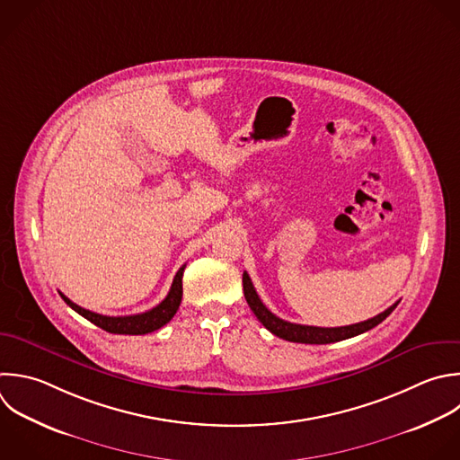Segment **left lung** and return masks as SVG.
I'll return each instance as SVG.
<instances>
[{"label": "left lung", "instance_id": "1", "mask_svg": "<svg viewBox=\"0 0 460 460\" xmlns=\"http://www.w3.org/2000/svg\"><path fill=\"white\" fill-rule=\"evenodd\" d=\"M243 289H244V298L250 305V309L253 311V314L259 318V322L275 336L288 340V341H296V343H316V345H323V343H332V341H340V340H347L352 336H358L365 331H370L372 327H376L377 323H381L399 304V300L395 304H392L388 309H385L383 313L376 314L374 318H368L365 322L359 323H352V325H343V327H314V325H300V323H291L286 322L279 316H275L259 298L252 279L248 277V273H243Z\"/></svg>", "mask_w": 460, "mask_h": 460}]
</instances>
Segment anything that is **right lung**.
<instances>
[{
    "label": "right lung",
    "mask_w": 460,
    "mask_h": 460,
    "mask_svg": "<svg viewBox=\"0 0 460 460\" xmlns=\"http://www.w3.org/2000/svg\"><path fill=\"white\" fill-rule=\"evenodd\" d=\"M183 270H185V264L178 270L167 296L156 307H153V309H149L146 313L131 314V316H106V314H99V313H93V311H88V309L77 305L75 302H72L63 293H59V295L63 296V300L74 311H77L81 316H84L86 320H90L92 323H95L97 327H101V329H104V331H108L111 334H147V332H153V331L164 327L176 314V311H178V307L181 304V295H183V286H181Z\"/></svg>",
    "instance_id": "add662e5"
}]
</instances>
